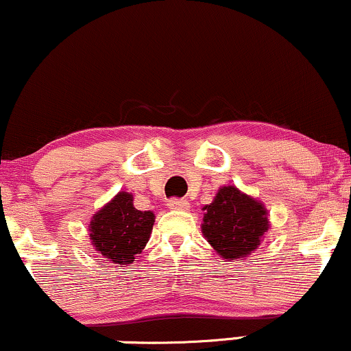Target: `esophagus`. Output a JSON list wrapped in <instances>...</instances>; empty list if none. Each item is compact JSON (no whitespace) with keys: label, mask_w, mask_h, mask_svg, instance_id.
I'll use <instances>...</instances> for the list:
<instances>
[{"label":"esophagus","mask_w":351,"mask_h":351,"mask_svg":"<svg viewBox=\"0 0 351 351\" xmlns=\"http://www.w3.org/2000/svg\"><path fill=\"white\" fill-rule=\"evenodd\" d=\"M167 207L172 210H189L191 208V204H189L187 200H182V199H172L167 202Z\"/></svg>","instance_id":"obj_1"}]
</instances>
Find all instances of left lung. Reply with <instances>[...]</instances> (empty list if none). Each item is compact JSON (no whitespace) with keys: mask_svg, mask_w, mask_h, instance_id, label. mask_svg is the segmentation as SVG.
Returning <instances> with one entry per match:
<instances>
[{"mask_svg":"<svg viewBox=\"0 0 351 351\" xmlns=\"http://www.w3.org/2000/svg\"><path fill=\"white\" fill-rule=\"evenodd\" d=\"M202 233L223 259H246L261 245L269 228L267 210L261 202L225 185L204 207Z\"/></svg>","mask_w":351,"mask_h":351,"instance_id":"8db88e82","label":"left lung"}]
</instances>
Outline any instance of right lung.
Returning <instances> with one entry per match:
<instances>
[{
    "mask_svg": "<svg viewBox=\"0 0 351 351\" xmlns=\"http://www.w3.org/2000/svg\"><path fill=\"white\" fill-rule=\"evenodd\" d=\"M154 213L134 208L133 195L119 192L90 221V240L95 250L114 265H131L149 241Z\"/></svg>",
    "mask_w": 351,
    "mask_h": 351,
    "instance_id": "add662e5",
    "label": "right lung"
}]
</instances>
